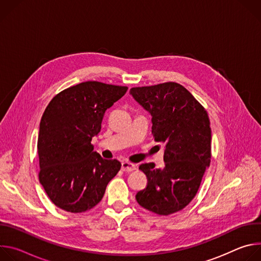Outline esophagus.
Returning a JSON list of instances; mask_svg holds the SVG:
<instances>
[{"label":"esophagus","instance_id":"1","mask_svg":"<svg viewBox=\"0 0 261 261\" xmlns=\"http://www.w3.org/2000/svg\"><path fill=\"white\" fill-rule=\"evenodd\" d=\"M136 169V165L130 163V162H123L122 163V170L124 172H131Z\"/></svg>","mask_w":261,"mask_h":261}]
</instances>
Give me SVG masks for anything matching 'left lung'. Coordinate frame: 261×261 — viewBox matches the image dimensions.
I'll list each match as a JSON object with an SVG mask.
<instances>
[{
    "mask_svg": "<svg viewBox=\"0 0 261 261\" xmlns=\"http://www.w3.org/2000/svg\"><path fill=\"white\" fill-rule=\"evenodd\" d=\"M130 94L152 116L155 141L164 143V168L144 163L146 187L135 198L145 210L168 216L195 197L211 163L212 130L204 107L181 85L132 88Z\"/></svg>",
    "mask_w": 261,
    "mask_h": 261,
    "instance_id": "8db88e82",
    "label": "left lung"
}]
</instances>
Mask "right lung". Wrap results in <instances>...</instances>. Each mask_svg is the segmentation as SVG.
<instances>
[{"label":"right lung","instance_id":"add662e5","mask_svg":"<svg viewBox=\"0 0 261 261\" xmlns=\"http://www.w3.org/2000/svg\"><path fill=\"white\" fill-rule=\"evenodd\" d=\"M127 87L86 82L56 95L41 118L38 142L39 180L49 199L69 213L97 205L121 163L94 152L92 138L101 130L107 108Z\"/></svg>","mask_w":261,"mask_h":261}]
</instances>
